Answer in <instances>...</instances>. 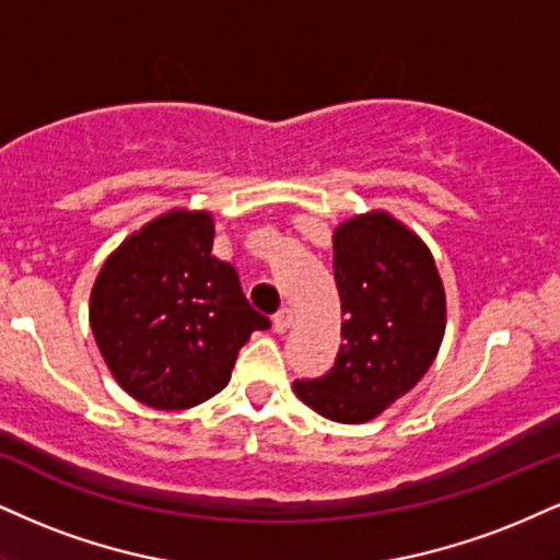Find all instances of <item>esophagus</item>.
I'll return each mask as SVG.
<instances>
[{"instance_id":"obj_1","label":"esophagus","mask_w":560,"mask_h":560,"mask_svg":"<svg viewBox=\"0 0 560 560\" xmlns=\"http://www.w3.org/2000/svg\"><path fill=\"white\" fill-rule=\"evenodd\" d=\"M292 323H294V313L289 307H284V310H279V313L273 315V331L276 334H287L289 328H292Z\"/></svg>"}]
</instances>
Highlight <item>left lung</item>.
Here are the masks:
<instances>
[{"label": "left lung", "mask_w": 560, "mask_h": 560, "mask_svg": "<svg viewBox=\"0 0 560 560\" xmlns=\"http://www.w3.org/2000/svg\"><path fill=\"white\" fill-rule=\"evenodd\" d=\"M341 339L323 378L294 394L334 422L360 425L420 383L446 334V292L433 253L386 211L341 221L334 232Z\"/></svg>", "instance_id": "1"}]
</instances>
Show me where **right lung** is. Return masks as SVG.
I'll use <instances>...</instances> for the list:
<instances>
[{"instance_id": "1", "label": "right lung", "mask_w": 560, "mask_h": 560, "mask_svg": "<svg viewBox=\"0 0 560 560\" xmlns=\"http://www.w3.org/2000/svg\"><path fill=\"white\" fill-rule=\"evenodd\" d=\"M213 215L174 208L132 232L91 289V331L114 381L153 409H190L229 383L255 313L240 276L213 258Z\"/></svg>"}]
</instances>
